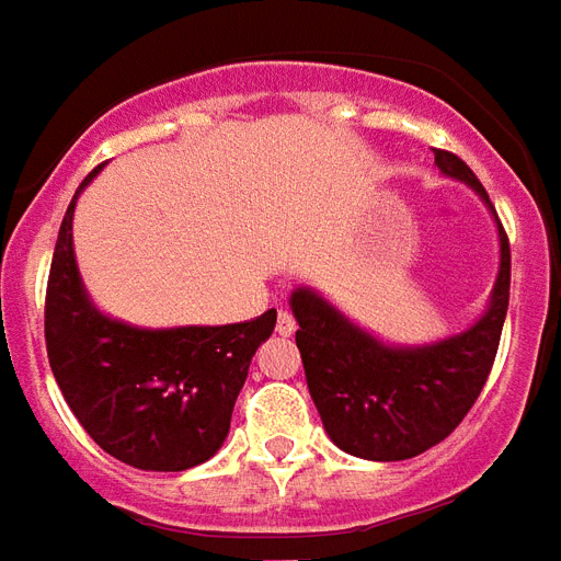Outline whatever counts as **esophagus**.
<instances>
[{"label": "esophagus", "instance_id": "esophagus-1", "mask_svg": "<svg viewBox=\"0 0 561 561\" xmlns=\"http://www.w3.org/2000/svg\"><path fill=\"white\" fill-rule=\"evenodd\" d=\"M275 331H277V334H284V337H289V334L296 331V317H293L289 310H280V313H277Z\"/></svg>", "mask_w": 561, "mask_h": 561}]
</instances>
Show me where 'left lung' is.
Here are the masks:
<instances>
[{
	"label": "left lung",
	"instance_id": "1",
	"mask_svg": "<svg viewBox=\"0 0 561 561\" xmlns=\"http://www.w3.org/2000/svg\"><path fill=\"white\" fill-rule=\"evenodd\" d=\"M436 167L472 187L490 211L488 191L454 151L433 149ZM499 227V275L484 317L439 343L388 346L331 308L308 286L289 305L308 391L331 443L365 460H410L454 433L488 382L508 313L511 248Z\"/></svg>",
	"mask_w": 561,
	"mask_h": 561
}]
</instances>
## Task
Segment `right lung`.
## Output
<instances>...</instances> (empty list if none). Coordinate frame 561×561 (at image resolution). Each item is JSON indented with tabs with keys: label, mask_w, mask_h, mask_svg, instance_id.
<instances>
[{
	"label": "right lung",
	"mask_w": 561,
	"mask_h": 561,
	"mask_svg": "<svg viewBox=\"0 0 561 561\" xmlns=\"http://www.w3.org/2000/svg\"><path fill=\"white\" fill-rule=\"evenodd\" d=\"M80 191L65 211L47 280L44 337L53 376L83 431L122 463L146 472L206 463L230 433L236 398L253 353L275 331L277 310L251 322L182 329H137L104 317L85 296L73 260Z\"/></svg>",
	"instance_id": "add662e5"
}]
</instances>
